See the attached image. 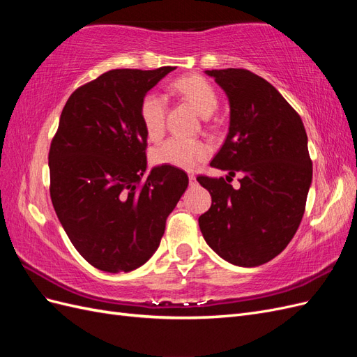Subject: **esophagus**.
Returning a JSON list of instances; mask_svg holds the SVG:
<instances>
[{
    "instance_id": "obj_1",
    "label": "esophagus",
    "mask_w": 357,
    "mask_h": 357,
    "mask_svg": "<svg viewBox=\"0 0 357 357\" xmlns=\"http://www.w3.org/2000/svg\"><path fill=\"white\" fill-rule=\"evenodd\" d=\"M189 183L190 185H195L197 183V177H195V174H192V172H189Z\"/></svg>"
}]
</instances>
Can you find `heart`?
I'll return each mask as SVG.
<instances>
[{"label":"heart","mask_w":357,"mask_h":357,"mask_svg":"<svg viewBox=\"0 0 357 357\" xmlns=\"http://www.w3.org/2000/svg\"><path fill=\"white\" fill-rule=\"evenodd\" d=\"M171 91L183 96L201 116H210L219 104L218 92L201 75H186L171 83ZM167 100L156 92H147L139 101V119L149 139H158L164 134ZM210 155V147L199 139L171 137L158 146L152 158L159 165H171L183 169L195 168Z\"/></svg>","instance_id":"obj_1"}]
</instances>
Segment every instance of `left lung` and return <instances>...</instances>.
<instances>
[{
    "label": "left lung",
    "mask_w": 357,
    "mask_h": 357,
    "mask_svg": "<svg viewBox=\"0 0 357 357\" xmlns=\"http://www.w3.org/2000/svg\"><path fill=\"white\" fill-rule=\"evenodd\" d=\"M231 105L229 132L211 167L242 172L238 190L198 176L211 207L199 215L204 240L225 261L259 266L282 253L305 211L312 178L299 114L271 83L244 68L207 70Z\"/></svg>",
    "instance_id": "left-lung-1"
}]
</instances>
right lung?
<instances>
[{
  "label": "right lung",
  "instance_id": "obj_1",
  "mask_svg": "<svg viewBox=\"0 0 357 357\" xmlns=\"http://www.w3.org/2000/svg\"><path fill=\"white\" fill-rule=\"evenodd\" d=\"M172 70L107 71L75 89L61 113L49 150L52 204L75 250L101 271L146 264L188 188L186 172L171 165L146 176L139 101Z\"/></svg>",
  "mask_w": 357,
  "mask_h": 357
}]
</instances>
